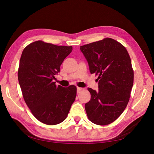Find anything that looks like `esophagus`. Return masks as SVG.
Listing matches in <instances>:
<instances>
[{
  "label": "esophagus",
  "mask_w": 154,
  "mask_h": 154,
  "mask_svg": "<svg viewBox=\"0 0 154 154\" xmlns=\"http://www.w3.org/2000/svg\"><path fill=\"white\" fill-rule=\"evenodd\" d=\"M83 88H82V87H77V92H80L82 90H83Z\"/></svg>",
  "instance_id": "1"
}]
</instances>
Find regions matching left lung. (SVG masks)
I'll use <instances>...</instances> for the list:
<instances>
[{
	"label": "left lung",
	"mask_w": 154,
	"mask_h": 154,
	"mask_svg": "<svg viewBox=\"0 0 154 154\" xmlns=\"http://www.w3.org/2000/svg\"><path fill=\"white\" fill-rule=\"evenodd\" d=\"M91 74L98 75V91L88 88L91 97L85 103L88 118L98 125L114 122L127 106L134 83L131 60L124 46L106 38L80 46Z\"/></svg>",
	"instance_id": "8db88e82"
}]
</instances>
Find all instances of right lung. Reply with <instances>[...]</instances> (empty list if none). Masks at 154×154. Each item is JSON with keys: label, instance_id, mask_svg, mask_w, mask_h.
<instances>
[{"label": "right lung", "instance_id": "right-lung-1", "mask_svg": "<svg viewBox=\"0 0 154 154\" xmlns=\"http://www.w3.org/2000/svg\"><path fill=\"white\" fill-rule=\"evenodd\" d=\"M72 46L57 45L38 40L24 48L18 71L23 97L40 122L57 125L66 119L76 96V87L56 85L54 76Z\"/></svg>", "mask_w": 154, "mask_h": 154}]
</instances>
